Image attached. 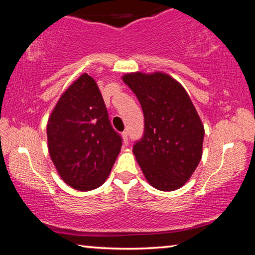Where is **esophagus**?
Masks as SVG:
<instances>
[{
    "mask_svg": "<svg viewBox=\"0 0 255 255\" xmlns=\"http://www.w3.org/2000/svg\"><path fill=\"white\" fill-rule=\"evenodd\" d=\"M123 140H124V144L125 145H127L128 144V131H123Z\"/></svg>",
    "mask_w": 255,
    "mask_h": 255,
    "instance_id": "34e87169",
    "label": "esophagus"
}]
</instances>
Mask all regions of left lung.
<instances>
[{
  "instance_id": "1",
  "label": "left lung",
  "mask_w": 255,
  "mask_h": 255,
  "mask_svg": "<svg viewBox=\"0 0 255 255\" xmlns=\"http://www.w3.org/2000/svg\"><path fill=\"white\" fill-rule=\"evenodd\" d=\"M124 82L144 113V135L132 147L146 181L161 191L180 189L203 155L204 125L183 86L164 72L126 73Z\"/></svg>"
}]
</instances>
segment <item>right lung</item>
Here are the masks:
<instances>
[{
  "label": "right lung",
  "mask_w": 255,
  "mask_h": 255,
  "mask_svg": "<svg viewBox=\"0 0 255 255\" xmlns=\"http://www.w3.org/2000/svg\"><path fill=\"white\" fill-rule=\"evenodd\" d=\"M49 154L67 185L80 191L101 187L121 150L96 81L83 73L64 91L47 125Z\"/></svg>",
  "instance_id": "add662e5"
}]
</instances>
